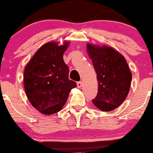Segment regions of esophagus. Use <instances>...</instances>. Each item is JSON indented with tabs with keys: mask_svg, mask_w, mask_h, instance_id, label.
I'll return each instance as SVG.
<instances>
[{
	"mask_svg": "<svg viewBox=\"0 0 153 153\" xmlns=\"http://www.w3.org/2000/svg\"><path fill=\"white\" fill-rule=\"evenodd\" d=\"M77 87H78V88H80L82 87V82L79 81L77 82Z\"/></svg>",
	"mask_w": 153,
	"mask_h": 153,
	"instance_id": "esophagus-1",
	"label": "esophagus"
}]
</instances>
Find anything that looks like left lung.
Instances as JSON below:
<instances>
[{
  "mask_svg": "<svg viewBox=\"0 0 153 153\" xmlns=\"http://www.w3.org/2000/svg\"><path fill=\"white\" fill-rule=\"evenodd\" d=\"M98 82L97 95L93 103L102 111L116 109L124 102L130 91L132 73L124 56L108 45L87 43Z\"/></svg>",
  "mask_w": 153,
  "mask_h": 153,
  "instance_id": "obj_1",
  "label": "left lung"
}]
</instances>
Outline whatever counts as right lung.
<instances>
[{
	"label": "right lung",
	"mask_w": 153,
	"mask_h": 153,
	"mask_svg": "<svg viewBox=\"0 0 153 153\" xmlns=\"http://www.w3.org/2000/svg\"><path fill=\"white\" fill-rule=\"evenodd\" d=\"M69 40L62 44L48 42L35 53L25 67L23 84L30 104L40 113L50 115L60 111L76 83L69 80V69L63 54Z\"/></svg>",
	"instance_id": "obj_1"
}]
</instances>
